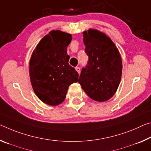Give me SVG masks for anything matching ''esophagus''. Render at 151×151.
I'll list each match as a JSON object with an SVG mask.
<instances>
[{
  "mask_svg": "<svg viewBox=\"0 0 151 151\" xmlns=\"http://www.w3.org/2000/svg\"><path fill=\"white\" fill-rule=\"evenodd\" d=\"M75 69H76V70L77 71V73H78V74L81 73V68H79V67H76Z\"/></svg>",
  "mask_w": 151,
  "mask_h": 151,
  "instance_id": "34e87169",
  "label": "esophagus"
}]
</instances>
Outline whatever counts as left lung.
<instances>
[{
  "label": "left lung",
  "instance_id": "obj_1",
  "mask_svg": "<svg viewBox=\"0 0 151 151\" xmlns=\"http://www.w3.org/2000/svg\"><path fill=\"white\" fill-rule=\"evenodd\" d=\"M83 34L88 60L85 68H82L78 82L91 99L106 101L114 96L120 83L121 56L105 33L89 29Z\"/></svg>",
  "mask_w": 151,
  "mask_h": 151
}]
</instances>
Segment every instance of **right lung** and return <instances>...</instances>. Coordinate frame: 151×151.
I'll use <instances>...</instances> for the list:
<instances>
[{"mask_svg":"<svg viewBox=\"0 0 151 151\" xmlns=\"http://www.w3.org/2000/svg\"><path fill=\"white\" fill-rule=\"evenodd\" d=\"M71 40L69 33L52 30L42 38L31 57L33 89L42 101L50 106L63 103L69 86L78 81V73L68 64L67 47Z\"/></svg>","mask_w":151,"mask_h":151,"instance_id":"right-lung-1","label":"right lung"}]
</instances>
